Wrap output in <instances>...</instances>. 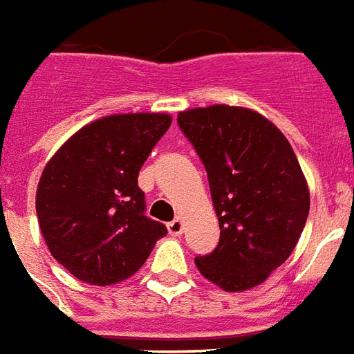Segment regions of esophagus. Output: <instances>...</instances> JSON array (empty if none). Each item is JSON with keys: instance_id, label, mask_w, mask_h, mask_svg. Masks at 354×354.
I'll use <instances>...</instances> for the list:
<instances>
[{"instance_id": "esophagus-1", "label": "esophagus", "mask_w": 354, "mask_h": 354, "mask_svg": "<svg viewBox=\"0 0 354 354\" xmlns=\"http://www.w3.org/2000/svg\"><path fill=\"white\" fill-rule=\"evenodd\" d=\"M169 232L172 234V236H178V234H182V230H184V223H182V219H172L169 225Z\"/></svg>"}]
</instances>
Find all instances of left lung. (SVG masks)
I'll use <instances>...</instances> for the list:
<instances>
[{"label": "left lung", "instance_id": "8db88e82", "mask_svg": "<svg viewBox=\"0 0 354 354\" xmlns=\"http://www.w3.org/2000/svg\"><path fill=\"white\" fill-rule=\"evenodd\" d=\"M201 157L219 219V243L195 257L221 289L261 285L289 259L310 212V191L289 140L259 112L212 104L178 114Z\"/></svg>", "mask_w": 354, "mask_h": 354}]
</instances>
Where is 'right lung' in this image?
Here are the masks:
<instances>
[{
	"label": "right lung",
	"mask_w": 354,
	"mask_h": 354,
	"mask_svg": "<svg viewBox=\"0 0 354 354\" xmlns=\"http://www.w3.org/2000/svg\"><path fill=\"white\" fill-rule=\"evenodd\" d=\"M172 118L114 114L77 131L44 167L39 227L52 257L80 281L112 285L146 263L167 227L146 216L138 172Z\"/></svg>",
	"instance_id": "right-lung-1"
}]
</instances>
